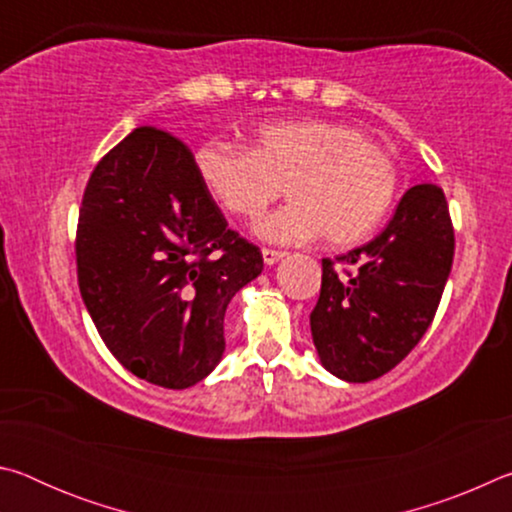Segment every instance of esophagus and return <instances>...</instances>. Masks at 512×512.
I'll use <instances>...</instances> for the list:
<instances>
[{
  "label": "esophagus",
  "instance_id": "34e87169",
  "mask_svg": "<svg viewBox=\"0 0 512 512\" xmlns=\"http://www.w3.org/2000/svg\"><path fill=\"white\" fill-rule=\"evenodd\" d=\"M262 257H264V262L271 266L275 262H280L282 257H287V253H284V250H275V248H264L262 250Z\"/></svg>",
  "mask_w": 512,
  "mask_h": 512
}]
</instances>
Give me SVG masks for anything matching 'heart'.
I'll return each instance as SVG.
<instances>
[{"mask_svg":"<svg viewBox=\"0 0 512 512\" xmlns=\"http://www.w3.org/2000/svg\"><path fill=\"white\" fill-rule=\"evenodd\" d=\"M198 176L225 210L255 219L282 194L291 201L259 221V235L298 244L323 235L359 244L379 228L397 196V164L384 146L341 121H277L257 131L255 149L210 140L196 151Z\"/></svg>","mask_w":512,"mask_h":512,"instance_id":"b5f03b06","label":"heart"}]
</instances>
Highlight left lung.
I'll return each instance as SVG.
<instances>
[{
    "instance_id": "8db88e82",
    "label": "left lung",
    "mask_w": 512,
    "mask_h": 512,
    "mask_svg": "<svg viewBox=\"0 0 512 512\" xmlns=\"http://www.w3.org/2000/svg\"><path fill=\"white\" fill-rule=\"evenodd\" d=\"M454 262L443 189L411 187L370 244L323 259L311 336L323 366L354 384L393 370L427 332Z\"/></svg>"
}]
</instances>
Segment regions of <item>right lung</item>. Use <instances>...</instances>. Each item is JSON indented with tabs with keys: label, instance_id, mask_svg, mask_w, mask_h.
Wrapping results in <instances>:
<instances>
[{
	"label": "right lung",
	"instance_id": "right-lung-1",
	"mask_svg": "<svg viewBox=\"0 0 512 512\" xmlns=\"http://www.w3.org/2000/svg\"><path fill=\"white\" fill-rule=\"evenodd\" d=\"M74 246L83 302L112 357L173 391L214 370L228 302L264 268L262 250L228 228L192 149L155 126L94 167Z\"/></svg>",
	"mask_w": 512,
	"mask_h": 512
}]
</instances>
